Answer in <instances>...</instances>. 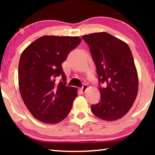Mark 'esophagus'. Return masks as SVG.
<instances>
[{
  "instance_id": "obj_1",
  "label": "esophagus",
  "mask_w": 155,
  "mask_h": 155,
  "mask_svg": "<svg viewBox=\"0 0 155 155\" xmlns=\"http://www.w3.org/2000/svg\"><path fill=\"white\" fill-rule=\"evenodd\" d=\"M87 88H88V87H87V84H84V85L82 87L80 90H81L82 93H84V92H86V90H87Z\"/></svg>"
}]
</instances>
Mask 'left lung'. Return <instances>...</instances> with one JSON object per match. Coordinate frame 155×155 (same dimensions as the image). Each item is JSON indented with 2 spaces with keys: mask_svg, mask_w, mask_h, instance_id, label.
Instances as JSON below:
<instances>
[{
  "mask_svg": "<svg viewBox=\"0 0 155 155\" xmlns=\"http://www.w3.org/2000/svg\"><path fill=\"white\" fill-rule=\"evenodd\" d=\"M82 37L90 46L99 83L107 84L106 87H99L100 101L92 105L91 111L102 120L119 119L132 107L138 89V76L130 48L104 31Z\"/></svg>",
  "mask_w": 155,
  "mask_h": 155,
  "instance_id": "8db88e82",
  "label": "left lung"
}]
</instances>
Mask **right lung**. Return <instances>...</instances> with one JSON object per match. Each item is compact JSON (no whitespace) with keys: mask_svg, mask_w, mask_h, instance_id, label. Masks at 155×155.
<instances>
[{"mask_svg":"<svg viewBox=\"0 0 155 155\" xmlns=\"http://www.w3.org/2000/svg\"><path fill=\"white\" fill-rule=\"evenodd\" d=\"M81 41L79 37L46 35L29 44L21 54V97L31 115L40 121L58 124L71 111L78 89L65 85L62 63ZM59 75L63 80L56 84L54 78Z\"/></svg>","mask_w":155,"mask_h":155,"instance_id":"add662e5","label":"right lung"}]
</instances>
